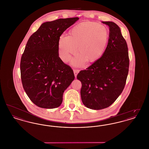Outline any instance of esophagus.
I'll use <instances>...</instances> for the list:
<instances>
[{"instance_id":"34e87169","label":"esophagus","mask_w":149,"mask_h":149,"mask_svg":"<svg viewBox=\"0 0 149 149\" xmlns=\"http://www.w3.org/2000/svg\"><path fill=\"white\" fill-rule=\"evenodd\" d=\"M79 72V70L78 69H74V75H75V77H77Z\"/></svg>"}]
</instances>
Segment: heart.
Wrapping results in <instances>:
<instances>
[{
    "label": "heart",
    "mask_w": 149,
    "mask_h": 149,
    "mask_svg": "<svg viewBox=\"0 0 149 149\" xmlns=\"http://www.w3.org/2000/svg\"><path fill=\"white\" fill-rule=\"evenodd\" d=\"M109 37L108 29L97 22L80 23L69 31V36L61 35L58 41L59 54L64 61H68L74 54L78 56L72 61L76 66H81L86 61H96L103 55Z\"/></svg>",
    "instance_id": "1"
}]
</instances>
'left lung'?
Returning a JSON list of instances; mask_svg holds the SVG:
<instances>
[{"instance_id": "1", "label": "left lung", "mask_w": 149, "mask_h": 149, "mask_svg": "<svg viewBox=\"0 0 149 149\" xmlns=\"http://www.w3.org/2000/svg\"><path fill=\"white\" fill-rule=\"evenodd\" d=\"M102 23L109 27L106 50L100 58L77 75L82 85L83 103L95 110L110 106L120 96L126 84L130 62L127 45L120 27L112 22Z\"/></svg>"}]
</instances>
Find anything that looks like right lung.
<instances>
[{"instance_id": "right-lung-1", "label": "right lung", "mask_w": 149, "mask_h": 149, "mask_svg": "<svg viewBox=\"0 0 149 149\" xmlns=\"http://www.w3.org/2000/svg\"><path fill=\"white\" fill-rule=\"evenodd\" d=\"M78 19L60 18L43 23L27 41L20 64L22 83L29 98L39 107L60 106L64 91L75 78L71 67L58 56V41Z\"/></svg>"}]
</instances>
